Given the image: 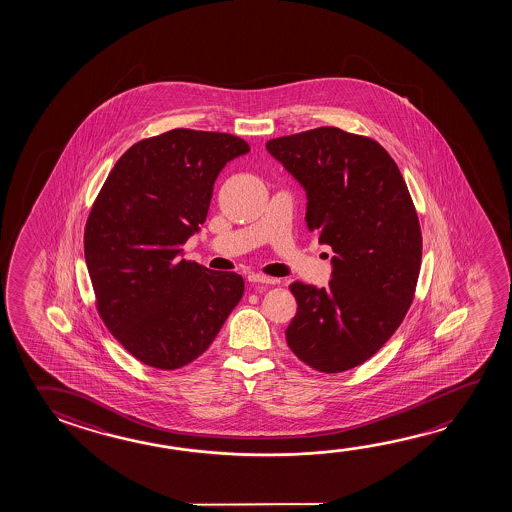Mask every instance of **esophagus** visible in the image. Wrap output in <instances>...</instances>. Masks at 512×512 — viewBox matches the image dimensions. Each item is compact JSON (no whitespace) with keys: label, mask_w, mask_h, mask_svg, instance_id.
Returning a JSON list of instances; mask_svg holds the SVG:
<instances>
[{"label":"esophagus","mask_w":512,"mask_h":512,"mask_svg":"<svg viewBox=\"0 0 512 512\" xmlns=\"http://www.w3.org/2000/svg\"><path fill=\"white\" fill-rule=\"evenodd\" d=\"M248 282L250 284L275 285L278 284V278L264 277V275H259V273H252V275H248Z\"/></svg>","instance_id":"obj_1"}]
</instances>
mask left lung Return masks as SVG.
Masks as SVG:
<instances>
[{
    "label": "left lung",
    "instance_id": "left-lung-1",
    "mask_svg": "<svg viewBox=\"0 0 512 512\" xmlns=\"http://www.w3.org/2000/svg\"><path fill=\"white\" fill-rule=\"evenodd\" d=\"M302 185L305 221L334 250L327 287L294 282L285 330L294 355L321 373L368 361L411 307L421 230L402 173L377 141L321 126L266 143Z\"/></svg>",
    "mask_w": 512,
    "mask_h": 512
}]
</instances>
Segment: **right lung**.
<instances>
[{
    "mask_svg": "<svg viewBox=\"0 0 512 512\" xmlns=\"http://www.w3.org/2000/svg\"><path fill=\"white\" fill-rule=\"evenodd\" d=\"M248 151L235 135L176 128L126 150L101 187L85 262L103 323L146 366L198 359L243 296L241 275L180 257L221 169Z\"/></svg>",
    "mask_w": 512,
    "mask_h": 512,
    "instance_id": "1",
    "label": "right lung"
}]
</instances>
